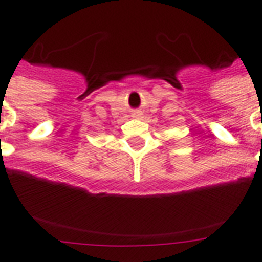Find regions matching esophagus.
<instances>
[{"mask_svg": "<svg viewBox=\"0 0 262 262\" xmlns=\"http://www.w3.org/2000/svg\"><path fill=\"white\" fill-rule=\"evenodd\" d=\"M132 117H135V118H140V117H141V111L135 110L133 113H132Z\"/></svg>", "mask_w": 262, "mask_h": 262, "instance_id": "obj_1", "label": "esophagus"}]
</instances>
